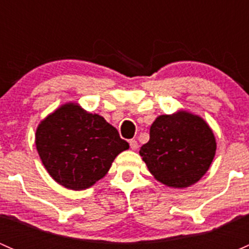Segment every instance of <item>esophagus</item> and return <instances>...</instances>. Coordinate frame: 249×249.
I'll list each match as a JSON object with an SVG mask.
<instances>
[{
  "label": "esophagus",
  "mask_w": 249,
  "mask_h": 249,
  "mask_svg": "<svg viewBox=\"0 0 249 249\" xmlns=\"http://www.w3.org/2000/svg\"><path fill=\"white\" fill-rule=\"evenodd\" d=\"M129 144H130V148H131L132 150H136L137 148H139V143H137L136 140H130Z\"/></svg>",
  "instance_id": "1"
}]
</instances>
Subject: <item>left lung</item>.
I'll use <instances>...</instances> for the list:
<instances>
[{
  "label": "left lung",
  "mask_w": 249,
  "mask_h": 249,
  "mask_svg": "<svg viewBox=\"0 0 249 249\" xmlns=\"http://www.w3.org/2000/svg\"><path fill=\"white\" fill-rule=\"evenodd\" d=\"M140 154L159 182L187 188L200 179L215 154V140L205 120L187 112L160 115Z\"/></svg>",
  "instance_id": "obj_1"
}]
</instances>
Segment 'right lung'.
<instances>
[{
  "label": "right lung",
  "mask_w": 249,
  "mask_h": 249,
  "mask_svg": "<svg viewBox=\"0 0 249 249\" xmlns=\"http://www.w3.org/2000/svg\"><path fill=\"white\" fill-rule=\"evenodd\" d=\"M36 147L47 171L59 184L82 190L101 179L129 143L99 114L67 104L38 125Z\"/></svg>",
  "instance_id": "obj_1"
}]
</instances>
